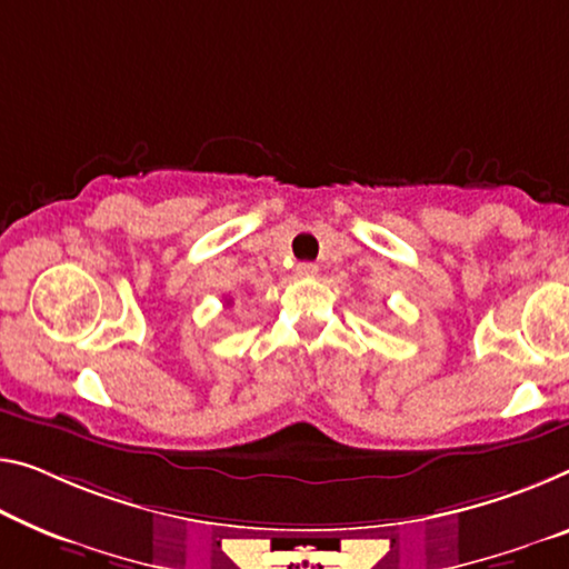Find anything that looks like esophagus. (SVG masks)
<instances>
[{
	"instance_id": "esophagus-1",
	"label": "esophagus",
	"mask_w": 569,
	"mask_h": 569,
	"mask_svg": "<svg viewBox=\"0 0 569 569\" xmlns=\"http://www.w3.org/2000/svg\"><path fill=\"white\" fill-rule=\"evenodd\" d=\"M295 274L297 277H318V264H312V261H300V264L295 267Z\"/></svg>"
}]
</instances>
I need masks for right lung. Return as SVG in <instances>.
Here are the masks:
<instances>
[{
  "label": "right lung",
  "instance_id": "1",
  "mask_svg": "<svg viewBox=\"0 0 569 569\" xmlns=\"http://www.w3.org/2000/svg\"><path fill=\"white\" fill-rule=\"evenodd\" d=\"M229 302H231V300H229Z\"/></svg>",
  "mask_w": 569,
  "mask_h": 569
}]
</instances>
